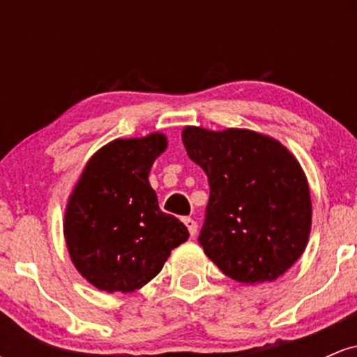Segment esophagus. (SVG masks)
<instances>
[{
  "label": "esophagus",
  "instance_id": "34e87169",
  "mask_svg": "<svg viewBox=\"0 0 357 357\" xmlns=\"http://www.w3.org/2000/svg\"><path fill=\"white\" fill-rule=\"evenodd\" d=\"M183 221H184V225L188 227V230H190V235L195 236L196 231H198V223H196L192 218H190V216H188V218H183Z\"/></svg>",
  "mask_w": 357,
  "mask_h": 357
}]
</instances>
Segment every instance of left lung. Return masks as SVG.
<instances>
[{"label": "left lung", "mask_w": 357, "mask_h": 357, "mask_svg": "<svg viewBox=\"0 0 357 357\" xmlns=\"http://www.w3.org/2000/svg\"><path fill=\"white\" fill-rule=\"evenodd\" d=\"M183 142L210 184L198 236L204 253L241 284L285 273L304 253L312 221L297 159L280 142L247 129L184 127Z\"/></svg>", "instance_id": "left-lung-1"}]
</instances>
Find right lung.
<instances>
[{"label":"right lung","instance_id":"1","mask_svg":"<svg viewBox=\"0 0 357 357\" xmlns=\"http://www.w3.org/2000/svg\"><path fill=\"white\" fill-rule=\"evenodd\" d=\"M162 134L109 142L85 166L65 211V240L77 270L105 292H134L161 272L190 231L159 210L149 184Z\"/></svg>","mask_w":357,"mask_h":357}]
</instances>
